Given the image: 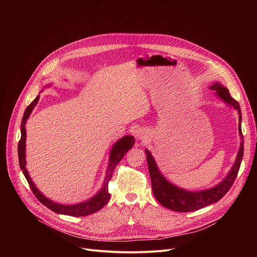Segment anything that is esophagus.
Here are the masks:
<instances>
[{"label":"esophagus","instance_id":"esophagus-1","mask_svg":"<svg viewBox=\"0 0 257 257\" xmlns=\"http://www.w3.org/2000/svg\"><path fill=\"white\" fill-rule=\"evenodd\" d=\"M135 137L137 138V140L144 141V140L148 139L149 133H148V131H146L145 129H143V128H138V129L135 131Z\"/></svg>","mask_w":257,"mask_h":257}]
</instances>
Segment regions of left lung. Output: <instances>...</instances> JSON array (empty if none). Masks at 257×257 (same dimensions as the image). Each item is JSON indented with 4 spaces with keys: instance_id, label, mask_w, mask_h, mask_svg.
I'll return each instance as SVG.
<instances>
[{
    "instance_id": "obj_1",
    "label": "left lung",
    "mask_w": 257,
    "mask_h": 257,
    "mask_svg": "<svg viewBox=\"0 0 257 257\" xmlns=\"http://www.w3.org/2000/svg\"><path fill=\"white\" fill-rule=\"evenodd\" d=\"M209 88L211 90H214L219 98H222L225 102H227L228 104L232 105L235 109H237V112L239 114L238 130H239V134L241 136L242 141L240 143V149L236 158V162L232 167L231 171L229 172L228 176L215 187H212L207 190H201V191H187L185 189H182L175 186L168 180H166V178L160 172L151 152L145 150L146 160H148L149 171L152 179L154 195L162 205H164L165 207L171 210L180 211V212L194 211V210L203 208L211 203L217 202L230 190L240 169V165H241L243 153H244V140H243V134L241 129L242 115H241L240 105L238 101L231 96L229 89L227 87H224L222 84L213 83L212 86H210Z\"/></svg>"
}]
</instances>
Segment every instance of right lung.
<instances>
[{
    "label": "right lung",
    "instance_id": "obj_1",
    "mask_svg": "<svg viewBox=\"0 0 257 257\" xmlns=\"http://www.w3.org/2000/svg\"><path fill=\"white\" fill-rule=\"evenodd\" d=\"M39 99H40V95L36 96L33 99V101L25 109L22 121H21V138L18 143L19 165H20V169L22 170V172L28 182L29 187H30L31 191L33 192V194L35 195V197L38 198L45 206H47L54 212H57L60 214L72 215V216H84V215L94 213L97 210H99L100 208H102L109 200V196H111V194L108 193V188H107L108 182L112 179L114 169L116 168L118 163L123 159L125 154L129 150H131V148H133V145L135 143L134 137L131 135L124 136L123 138H121L114 144L113 149L111 151V155H109V162H108V167L106 170V176L104 178L103 185L97 194H95L92 198H90L86 201L80 202L78 204H73V205H64V204L53 202L52 200H50L49 198L44 196L42 194V192H40L39 189L35 187V185L33 184V182L30 179L29 174L25 168V165H26V161H25V139H26L25 124H26L28 117L30 116V114L32 112L33 107L36 105V103H38Z\"/></svg>",
    "mask_w": 257,
    "mask_h": 257
}]
</instances>
